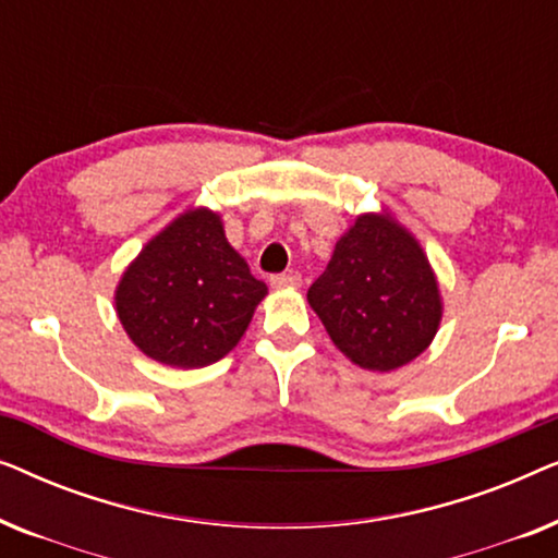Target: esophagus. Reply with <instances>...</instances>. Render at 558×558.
<instances>
[{"mask_svg": "<svg viewBox=\"0 0 558 558\" xmlns=\"http://www.w3.org/2000/svg\"><path fill=\"white\" fill-rule=\"evenodd\" d=\"M302 284L300 274H274L271 287L274 289H296Z\"/></svg>", "mask_w": 558, "mask_h": 558, "instance_id": "34e87169", "label": "esophagus"}]
</instances>
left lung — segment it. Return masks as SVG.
<instances>
[{
  "label": "left lung",
  "instance_id": "8db88e82",
  "mask_svg": "<svg viewBox=\"0 0 558 558\" xmlns=\"http://www.w3.org/2000/svg\"><path fill=\"white\" fill-rule=\"evenodd\" d=\"M327 335L361 368L388 373L422 355L441 323L429 258L388 213H365L335 243L307 292Z\"/></svg>",
  "mask_w": 558,
  "mask_h": 558
}]
</instances>
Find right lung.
I'll use <instances>...</instances> for the list:
<instances>
[{"label": "right lung", "mask_w": 558, "mask_h": 558, "mask_svg": "<svg viewBox=\"0 0 558 558\" xmlns=\"http://www.w3.org/2000/svg\"><path fill=\"white\" fill-rule=\"evenodd\" d=\"M266 284L226 239L218 213L193 208L159 231L117 287L136 348L172 368H203L239 345Z\"/></svg>", "instance_id": "obj_1"}]
</instances>
